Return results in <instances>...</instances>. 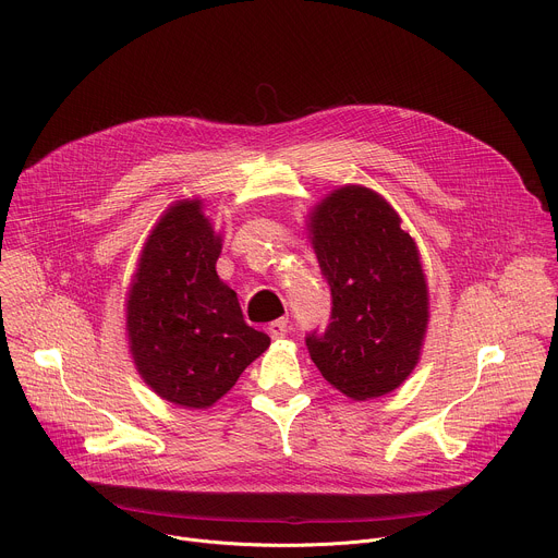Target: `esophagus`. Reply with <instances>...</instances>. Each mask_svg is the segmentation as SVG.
Masks as SVG:
<instances>
[{"label": "esophagus", "mask_w": 558, "mask_h": 558, "mask_svg": "<svg viewBox=\"0 0 558 558\" xmlns=\"http://www.w3.org/2000/svg\"><path fill=\"white\" fill-rule=\"evenodd\" d=\"M267 331H269L271 338H282V336H287V331H289V320H287V317H278V320L269 323Z\"/></svg>", "instance_id": "esophagus-1"}]
</instances>
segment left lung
<instances>
[{
	"label": "left lung",
	"mask_w": 558,
	"mask_h": 558,
	"mask_svg": "<svg viewBox=\"0 0 558 558\" xmlns=\"http://www.w3.org/2000/svg\"><path fill=\"white\" fill-rule=\"evenodd\" d=\"M373 190L344 185L308 214V238L331 289V323L308 333L323 377L364 402L417 366L428 327V287L413 238Z\"/></svg>",
	"instance_id": "8db88e82"
}]
</instances>
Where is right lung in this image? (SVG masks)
<instances>
[{"instance_id":"add662e5","label":"right lung","mask_w":558,"mask_h":558,"mask_svg":"<svg viewBox=\"0 0 558 558\" xmlns=\"http://www.w3.org/2000/svg\"><path fill=\"white\" fill-rule=\"evenodd\" d=\"M220 243L198 198L170 205L147 235L128 291L136 371L158 397L185 409L216 404L271 344L218 278Z\"/></svg>"}]
</instances>
